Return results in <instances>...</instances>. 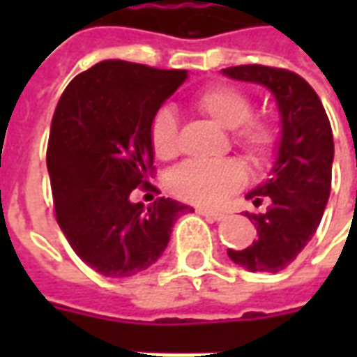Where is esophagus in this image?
I'll return each instance as SVG.
<instances>
[{
  "label": "esophagus",
  "instance_id": "esophagus-1",
  "mask_svg": "<svg viewBox=\"0 0 357 357\" xmlns=\"http://www.w3.org/2000/svg\"><path fill=\"white\" fill-rule=\"evenodd\" d=\"M197 214L204 216L208 222H222V220H225V214H222V212H214V210L197 208Z\"/></svg>",
  "mask_w": 357,
  "mask_h": 357
}]
</instances>
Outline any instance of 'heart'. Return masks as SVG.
<instances>
[{
	"label": "heart",
	"instance_id": "heart-1",
	"mask_svg": "<svg viewBox=\"0 0 357 357\" xmlns=\"http://www.w3.org/2000/svg\"><path fill=\"white\" fill-rule=\"evenodd\" d=\"M195 107L225 130H235V141L252 162L271 158L279 141V130L271 120L250 118L252 102L233 86H210L195 97ZM151 145L158 158L178 153V116L168 107L156 112L151 122ZM247 174L239 162L189 160L170 174L172 193L193 204L216 206L245 185Z\"/></svg>",
	"mask_w": 357,
	"mask_h": 357
}]
</instances>
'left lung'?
I'll return each instance as SVG.
<instances>
[{
  "instance_id": "8db88e82",
  "label": "left lung",
  "mask_w": 357,
  "mask_h": 357,
  "mask_svg": "<svg viewBox=\"0 0 357 357\" xmlns=\"http://www.w3.org/2000/svg\"><path fill=\"white\" fill-rule=\"evenodd\" d=\"M231 80L268 88L279 110V143L268 179L248 191L262 214L245 216L255 224L258 239L227 256L248 271L277 273L300 255L321 222L331 193L335 143L327 112L312 86L298 74L264 65L222 70Z\"/></svg>"
}]
</instances>
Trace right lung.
<instances>
[{
	"label": "right lung",
	"mask_w": 357,
	"mask_h": 357,
	"mask_svg": "<svg viewBox=\"0 0 357 357\" xmlns=\"http://www.w3.org/2000/svg\"><path fill=\"white\" fill-rule=\"evenodd\" d=\"M185 80L187 70L102 61L59 99L47 145L55 214L74 252L101 275L151 268L176 220L193 212L166 197L147 208L130 201L135 187L151 189L153 116Z\"/></svg>",
	"instance_id": "1"
}]
</instances>
